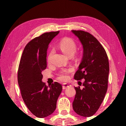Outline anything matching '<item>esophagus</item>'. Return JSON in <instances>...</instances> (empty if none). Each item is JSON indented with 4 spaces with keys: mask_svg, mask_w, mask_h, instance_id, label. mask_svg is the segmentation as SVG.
<instances>
[{
    "mask_svg": "<svg viewBox=\"0 0 126 126\" xmlns=\"http://www.w3.org/2000/svg\"><path fill=\"white\" fill-rule=\"evenodd\" d=\"M70 87H71V85H69V84H68L64 83L63 84V89H66L67 88Z\"/></svg>",
    "mask_w": 126,
    "mask_h": 126,
    "instance_id": "34e87169",
    "label": "esophagus"
}]
</instances>
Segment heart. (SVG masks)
Masks as SVG:
<instances>
[{"instance_id":"heart-1","label":"heart","mask_w":126,"mask_h":126,"mask_svg":"<svg viewBox=\"0 0 126 126\" xmlns=\"http://www.w3.org/2000/svg\"><path fill=\"white\" fill-rule=\"evenodd\" d=\"M60 48L63 54L66 56L73 55L76 50V44L72 39L65 38L62 39L60 43ZM73 71V69L70 68L68 70H63L60 74L59 79L63 81H67L69 79L68 74Z\"/></svg>"}]
</instances>
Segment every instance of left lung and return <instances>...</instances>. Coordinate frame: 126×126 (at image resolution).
<instances>
[{
  "label": "left lung",
  "mask_w": 126,
  "mask_h": 126,
  "mask_svg": "<svg viewBox=\"0 0 126 126\" xmlns=\"http://www.w3.org/2000/svg\"><path fill=\"white\" fill-rule=\"evenodd\" d=\"M82 46L83 53L75 80H84L83 88L75 87L73 108L84 117L94 115L99 109L107 91L109 63L107 55L97 39L89 32L72 30ZM80 82V81H79Z\"/></svg>",
  "instance_id": "8db88e82"
}]
</instances>
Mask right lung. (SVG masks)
<instances>
[{
	"mask_svg": "<svg viewBox=\"0 0 126 126\" xmlns=\"http://www.w3.org/2000/svg\"><path fill=\"white\" fill-rule=\"evenodd\" d=\"M59 32H45L32 39L20 58L18 81L22 97L28 109L38 118H45L54 112L63 89L57 82L47 86L42 81V72L47 66L49 44Z\"/></svg>",
	"mask_w": 126,
	"mask_h": 126,
	"instance_id": "add662e5",
	"label": "right lung"
}]
</instances>
